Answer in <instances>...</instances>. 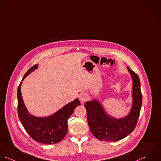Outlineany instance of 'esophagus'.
Returning <instances> with one entry per match:
<instances>
[{
  "label": "esophagus",
  "mask_w": 161,
  "mask_h": 161,
  "mask_svg": "<svg viewBox=\"0 0 161 161\" xmlns=\"http://www.w3.org/2000/svg\"><path fill=\"white\" fill-rule=\"evenodd\" d=\"M88 98H89V97H88V96L87 94H83L82 95L80 96V102H81V103H85L86 101H88Z\"/></svg>",
  "instance_id": "1"
}]
</instances>
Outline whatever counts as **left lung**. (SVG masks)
<instances>
[{
	"mask_svg": "<svg viewBox=\"0 0 161 161\" xmlns=\"http://www.w3.org/2000/svg\"><path fill=\"white\" fill-rule=\"evenodd\" d=\"M127 69L132 79V105L127 116L118 119L109 115L96 99L85 103L89 127L93 135L100 141L114 142L121 140L132 133L137 125L142 101L140 80L129 67Z\"/></svg>",
	"mask_w": 161,
	"mask_h": 161,
	"instance_id": "left-lung-1",
	"label": "left lung"
}]
</instances>
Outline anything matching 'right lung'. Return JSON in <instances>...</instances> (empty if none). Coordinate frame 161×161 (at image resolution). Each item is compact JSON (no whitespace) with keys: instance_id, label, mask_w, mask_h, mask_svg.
Wrapping results in <instances>:
<instances>
[{"instance_id":"right-lung-1","label":"right lung","mask_w":161,"mask_h":161,"mask_svg":"<svg viewBox=\"0 0 161 161\" xmlns=\"http://www.w3.org/2000/svg\"><path fill=\"white\" fill-rule=\"evenodd\" d=\"M37 67L38 64H35L25 73L17 88L18 116L26 132L35 141L47 144H56L66 135L68 129V120L75 108L81 103L76 98L48 117H37L31 115L24 103L21 94V85L24 79Z\"/></svg>"}]
</instances>
